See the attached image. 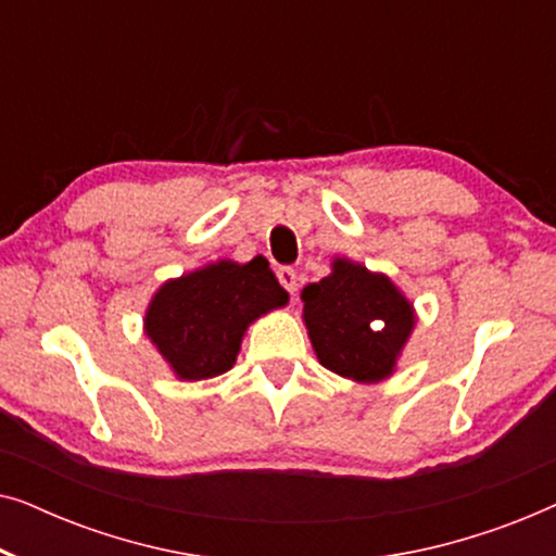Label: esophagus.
<instances>
[{"label":"esophagus","instance_id":"esophagus-1","mask_svg":"<svg viewBox=\"0 0 556 556\" xmlns=\"http://www.w3.org/2000/svg\"><path fill=\"white\" fill-rule=\"evenodd\" d=\"M278 280L288 293L295 295V288H299V283H295V270L291 268V265H283V268H278Z\"/></svg>","mask_w":556,"mask_h":556}]
</instances>
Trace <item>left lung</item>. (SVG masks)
I'll return each instance as SVG.
<instances>
[{"instance_id":"obj_1","label":"left lung","mask_w":556,"mask_h":556,"mask_svg":"<svg viewBox=\"0 0 556 556\" xmlns=\"http://www.w3.org/2000/svg\"><path fill=\"white\" fill-rule=\"evenodd\" d=\"M301 301L311 346L326 369L362 384L397 371L417 311L387 273L337 255L329 276L303 288Z\"/></svg>"}]
</instances>
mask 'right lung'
<instances>
[{"label":"right lung","instance_id":"add662e5","mask_svg":"<svg viewBox=\"0 0 556 556\" xmlns=\"http://www.w3.org/2000/svg\"><path fill=\"white\" fill-rule=\"evenodd\" d=\"M288 291L263 255L215 263L164 280L143 314V333L179 382L225 375L257 318L283 308Z\"/></svg>","mask_w":556,"mask_h":556}]
</instances>
